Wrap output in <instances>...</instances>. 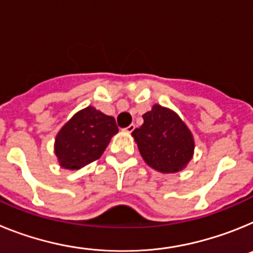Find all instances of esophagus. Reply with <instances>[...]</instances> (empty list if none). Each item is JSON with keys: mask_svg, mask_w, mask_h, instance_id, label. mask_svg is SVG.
Instances as JSON below:
<instances>
[{"mask_svg": "<svg viewBox=\"0 0 253 253\" xmlns=\"http://www.w3.org/2000/svg\"><path fill=\"white\" fill-rule=\"evenodd\" d=\"M134 129H135V125L130 124V125H129V126H126V128L124 129V131H126V133H131V131H133Z\"/></svg>", "mask_w": 253, "mask_h": 253, "instance_id": "esophagus-1", "label": "esophagus"}]
</instances>
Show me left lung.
Masks as SVG:
<instances>
[{
	"instance_id": "left-lung-1",
	"label": "left lung",
	"mask_w": 253,
	"mask_h": 253,
	"mask_svg": "<svg viewBox=\"0 0 253 253\" xmlns=\"http://www.w3.org/2000/svg\"><path fill=\"white\" fill-rule=\"evenodd\" d=\"M144 123L131 135L149 167L162 173L180 172L194 156L195 140L177 113L154 104L143 115Z\"/></svg>"
}]
</instances>
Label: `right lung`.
<instances>
[{
  "instance_id": "1",
  "label": "right lung",
  "mask_w": 253,
  "mask_h": 253,
  "mask_svg": "<svg viewBox=\"0 0 253 253\" xmlns=\"http://www.w3.org/2000/svg\"><path fill=\"white\" fill-rule=\"evenodd\" d=\"M118 131L113 116L93 106L77 111L55 135L54 153L59 166L80 169L99 160Z\"/></svg>"
}]
</instances>
